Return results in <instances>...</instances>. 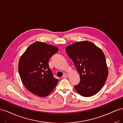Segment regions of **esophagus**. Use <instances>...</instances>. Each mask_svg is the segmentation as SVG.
Returning <instances> with one entry per match:
<instances>
[{
    "label": "esophagus",
    "instance_id": "1",
    "mask_svg": "<svg viewBox=\"0 0 123 123\" xmlns=\"http://www.w3.org/2000/svg\"><path fill=\"white\" fill-rule=\"evenodd\" d=\"M68 76V74L64 73V75H63V77H64V78H66V77H67Z\"/></svg>",
    "mask_w": 123,
    "mask_h": 123
}]
</instances>
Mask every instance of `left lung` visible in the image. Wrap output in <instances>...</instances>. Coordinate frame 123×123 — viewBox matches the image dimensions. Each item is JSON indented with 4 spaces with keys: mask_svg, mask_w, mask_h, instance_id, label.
Instances as JSON below:
<instances>
[{
    "mask_svg": "<svg viewBox=\"0 0 123 123\" xmlns=\"http://www.w3.org/2000/svg\"><path fill=\"white\" fill-rule=\"evenodd\" d=\"M65 50L80 75V83L74 86L77 93L90 97L98 92L108 75L106 57L102 50L86 41L76 42Z\"/></svg>",
    "mask_w": 123,
    "mask_h": 123,
    "instance_id": "left-lung-1",
    "label": "left lung"
}]
</instances>
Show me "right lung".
I'll return each mask as SVG.
<instances>
[{
  "label": "right lung",
  "mask_w": 123,
  "mask_h": 123,
  "mask_svg": "<svg viewBox=\"0 0 123 123\" xmlns=\"http://www.w3.org/2000/svg\"><path fill=\"white\" fill-rule=\"evenodd\" d=\"M57 47L41 42L30 45L21 56L18 63L20 79L30 92L40 97L49 94L59 80L54 78L48 64Z\"/></svg>",
  "instance_id": "obj_1"
}]
</instances>
